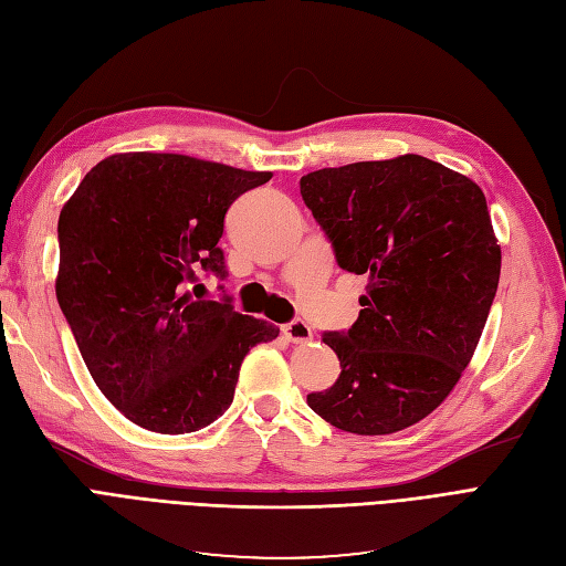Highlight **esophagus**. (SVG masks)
<instances>
[{"label": "esophagus", "mask_w": 566, "mask_h": 566, "mask_svg": "<svg viewBox=\"0 0 566 566\" xmlns=\"http://www.w3.org/2000/svg\"><path fill=\"white\" fill-rule=\"evenodd\" d=\"M283 335L290 339V342H295V345H306V342H310L314 335H312V328L310 325H306L302 318H295V321H290V323H285L283 325Z\"/></svg>", "instance_id": "obj_1"}]
</instances>
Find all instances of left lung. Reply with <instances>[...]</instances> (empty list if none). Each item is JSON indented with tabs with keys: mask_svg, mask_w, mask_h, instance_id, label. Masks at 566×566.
I'll return each mask as SVG.
<instances>
[{
	"mask_svg": "<svg viewBox=\"0 0 566 566\" xmlns=\"http://www.w3.org/2000/svg\"><path fill=\"white\" fill-rule=\"evenodd\" d=\"M300 193L339 269L368 276L349 331L325 333L339 378L306 403L352 434H391L449 397L482 337L501 279L486 198L422 156L325 167Z\"/></svg>",
	"mask_w": 566,
	"mask_h": 566,
	"instance_id": "obj_1",
	"label": "left lung"
}]
</instances>
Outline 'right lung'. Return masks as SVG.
<instances>
[{
  "label": "right lung",
  "mask_w": 566,
  "mask_h": 566,
  "mask_svg": "<svg viewBox=\"0 0 566 566\" xmlns=\"http://www.w3.org/2000/svg\"><path fill=\"white\" fill-rule=\"evenodd\" d=\"M271 172L177 153H123L92 167L59 217L56 297L104 397L134 424L188 434L233 401L245 354L279 328L188 283L229 276L224 217Z\"/></svg>",
  "instance_id": "right-lung-1"
}]
</instances>
